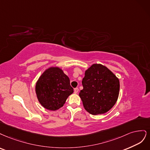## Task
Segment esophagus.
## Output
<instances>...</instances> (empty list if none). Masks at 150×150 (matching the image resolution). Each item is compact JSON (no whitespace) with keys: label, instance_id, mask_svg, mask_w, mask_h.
I'll list each match as a JSON object with an SVG mask.
<instances>
[{"label":"esophagus","instance_id":"obj_1","mask_svg":"<svg viewBox=\"0 0 150 150\" xmlns=\"http://www.w3.org/2000/svg\"><path fill=\"white\" fill-rule=\"evenodd\" d=\"M78 92H79V88H74V93H77Z\"/></svg>","mask_w":150,"mask_h":150}]
</instances>
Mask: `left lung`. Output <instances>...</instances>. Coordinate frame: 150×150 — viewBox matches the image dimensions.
<instances>
[{"mask_svg":"<svg viewBox=\"0 0 150 150\" xmlns=\"http://www.w3.org/2000/svg\"><path fill=\"white\" fill-rule=\"evenodd\" d=\"M83 90L79 96L85 109L91 115L107 112L116 103L119 95L118 79L107 67L93 64L85 71Z\"/></svg>","mask_w":150,"mask_h":150,"instance_id":"obj_1","label":"left lung"}]
</instances>
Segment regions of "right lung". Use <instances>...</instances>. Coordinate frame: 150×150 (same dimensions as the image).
I'll return each mask as SVG.
<instances>
[{
    "label": "right lung",
    "instance_id": "right-lung-1",
    "mask_svg": "<svg viewBox=\"0 0 150 150\" xmlns=\"http://www.w3.org/2000/svg\"><path fill=\"white\" fill-rule=\"evenodd\" d=\"M37 98L45 108L55 111L65 103L74 92L70 79L59 67L46 70L37 81L35 86Z\"/></svg>",
    "mask_w": 150,
    "mask_h": 150
}]
</instances>
